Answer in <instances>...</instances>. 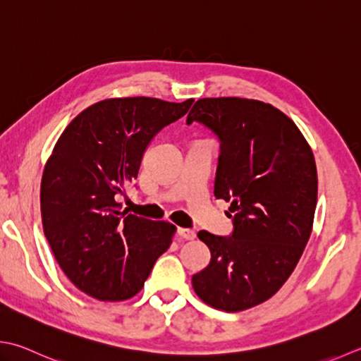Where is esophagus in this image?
<instances>
[{
  "label": "esophagus",
  "instance_id": "esophagus-1",
  "mask_svg": "<svg viewBox=\"0 0 361 361\" xmlns=\"http://www.w3.org/2000/svg\"><path fill=\"white\" fill-rule=\"evenodd\" d=\"M176 235L183 239H186V241H192V239L195 238V231L190 228H178L176 230Z\"/></svg>",
  "mask_w": 361,
  "mask_h": 361
}]
</instances>
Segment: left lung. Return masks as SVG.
Wrapping results in <instances>:
<instances>
[{
  "instance_id": "1",
  "label": "left lung",
  "mask_w": 361,
  "mask_h": 361,
  "mask_svg": "<svg viewBox=\"0 0 361 361\" xmlns=\"http://www.w3.org/2000/svg\"><path fill=\"white\" fill-rule=\"evenodd\" d=\"M217 134V199L231 202V236L199 231L209 264L192 277L209 307L243 312L271 299L293 274L312 235L317 172L312 148L291 118L249 98H202L186 123Z\"/></svg>"
}]
</instances>
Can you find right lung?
<instances>
[{
	"label": "right lung",
	"mask_w": 361,
	"mask_h": 361,
	"mask_svg": "<svg viewBox=\"0 0 361 361\" xmlns=\"http://www.w3.org/2000/svg\"><path fill=\"white\" fill-rule=\"evenodd\" d=\"M192 98H108L78 114L56 142L40 185L44 233L72 283L98 300L131 299L172 244L175 225L122 211L147 145Z\"/></svg>",
	"instance_id": "add662e5"
}]
</instances>
